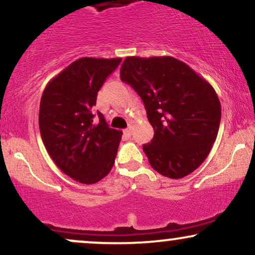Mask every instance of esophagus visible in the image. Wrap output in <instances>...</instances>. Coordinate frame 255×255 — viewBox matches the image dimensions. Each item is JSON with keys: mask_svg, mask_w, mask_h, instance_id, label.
Here are the masks:
<instances>
[{"mask_svg": "<svg viewBox=\"0 0 255 255\" xmlns=\"http://www.w3.org/2000/svg\"><path fill=\"white\" fill-rule=\"evenodd\" d=\"M125 134H126V135H128V136L131 135V127H130V126H128V127L126 128Z\"/></svg>", "mask_w": 255, "mask_h": 255, "instance_id": "obj_1", "label": "esophagus"}]
</instances>
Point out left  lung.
Wrapping results in <instances>:
<instances>
[{"label":"left lung","instance_id":"1","mask_svg":"<svg viewBox=\"0 0 255 255\" xmlns=\"http://www.w3.org/2000/svg\"><path fill=\"white\" fill-rule=\"evenodd\" d=\"M120 77L141 97L154 129L142 147L151 166L172 179L194 172L219 133L221 103L214 88L173 57H127Z\"/></svg>","mask_w":255,"mask_h":255}]
</instances>
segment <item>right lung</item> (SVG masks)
I'll return each mask as SVG.
<instances>
[{"mask_svg":"<svg viewBox=\"0 0 255 255\" xmlns=\"http://www.w3.org/2000/svg\"><path fill=\"white\" fill-rule=\"evenodd\" d=\"M121 58H81L46 85L39 128L46 151L64 173L82 184L103 179L115 162L122 131L110 128L93 107L97 93Z\"/></svg>","mask_w":255,"mask_h":255,"instance_id":"right-lung-1","label":"right lung"}]
</instances>
